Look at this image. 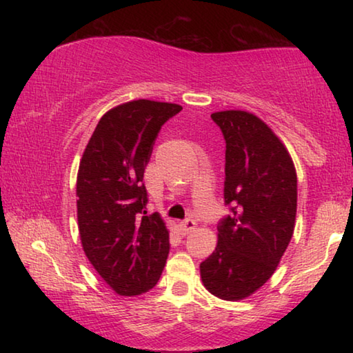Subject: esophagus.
I'll use <instances>...</instances> for the list:
<instances>
[{"label":"esophagus","mask_w":353,"mask_h":353,"mask_svg":"<svg viewBox=\"0 0 353 353\" xmlns=\"http://www.w3.org/2000/svg\"><path fill=\"white\" fill-rule=\"evenodd\" d=\"M194 229H196V221L193 218H187L183 223H181V230L185 235L190 234V232H193Z\"/></svg>","instance_id":"esophagus-1"}]
</instances>
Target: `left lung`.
Wrapping results in <instances>:
<instances>
[{"mask_svg":"<svg viewBox=\"0 0 353 353\" xmlns=\"http://www.w3.org/2000/svg\"><path fill=\"white\" fill-rule=\"evenodd\" d=\"M225 141L224 204L218 244L201 263L205 288L240 301L266 283L291 241L297 177L286 148L260 118L243 110L212 113Z\"/></svg>","mask_w":353,"mask_h":353,"instance_id":"8db88e82","label":"left lung"}]
</instances>
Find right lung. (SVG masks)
I'll return each instance as SVG.
<instances>
[{
  "instance_id": "1",
  "label": "right lung",
  "mask_w": 353,
  "mask_h": 353,
  "mask_svg": "<svg viewBox=\"0 0 353 353\" xmlns=\"http://www.w3.org/2000/svg\"><path fill=\"white\" fill-rule=\"evenodd\" d=\"M181 105L139 99L99 119L77 172V223L83 252L119 296H139L159 282L170 234L148 214L143 183L155 139Z\"/></svg>"
}]
</instances>
